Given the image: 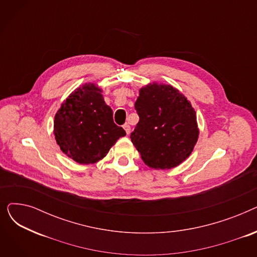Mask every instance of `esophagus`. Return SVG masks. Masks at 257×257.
<instances>
[{
    "instance_id": "esophagus-1",
    "label": "esophagus",
    "mask_w": 257,
    "mask_h": 257,
    "mask_svg": "<svg viewBox=\"0 0 257 257\" xmlns=\"http://www.w3.org/2000/svg\"><path fill=\"white\" fill-rule=\"evenodd\" d=\"M123 128L125 129V131H126V133H127V134H129V133H130V131H131V128H130L129 124H127V123H126V124L123 126Z\"/></svg>"
}]
</instances>
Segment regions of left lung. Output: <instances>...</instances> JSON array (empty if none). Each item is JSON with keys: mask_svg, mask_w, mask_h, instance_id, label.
Listing matches in <instances>:
<instances>
[{"mask_svg": "<svg viewBox=\"0 0 257 257\" xmlns=\"http://www.w3.org/2000/svg\"><path fill=\"white\" fill-rule=\"evenodd\" d=\"M140 116L130 139L144 163L152 169H172L192 153L198 141L196 111L171 85L149 84L140 90Z\"/></svg>", "mask_w": 257, "mask_h": 257, "instance_id": "1", "label": "left lung"}]
</instances>
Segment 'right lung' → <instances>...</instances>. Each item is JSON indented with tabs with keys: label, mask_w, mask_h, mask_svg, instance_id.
Masks as SVG:
<instances>
[{
	"label": "right lung",
	"mask_w": 257,
	"mask_h": 257,
	"mask_svg": "<svg viewBox=\"0 0 257 257\" xmlns=\"http://www.w3.org/2000/svg\"><path fill=\"white\" fill-rule=\"evenodd\" d=\"M101 92L92 83L84 84L70 94L55 115L56 142L78 164L97 163L126 136L125 130L114 124L112 109Z\"/></svg>",
	"instance_id": "add662e5"
}]
</instances>
